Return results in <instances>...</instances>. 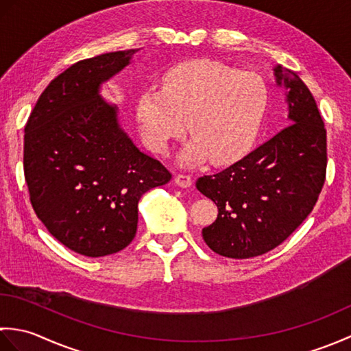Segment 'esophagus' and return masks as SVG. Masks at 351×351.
Segmentation results:
<instances>
[{"mask_svg": "<svg viewBox=\"0 0 351 351\" xmlns=\"http://www.w3.org/2000/svg\"><path fill=\"white\" fill-rule=\"evenodd\" d=\"M175 182H176L178 187H181V189H189V187H191V184H193L191 176L182 175V173L175 176Z\"/></svg>", "mask_w": 351, "mask_h": 351, "instance_id": "obj_1", "label": "esophagus"}]
</instances>
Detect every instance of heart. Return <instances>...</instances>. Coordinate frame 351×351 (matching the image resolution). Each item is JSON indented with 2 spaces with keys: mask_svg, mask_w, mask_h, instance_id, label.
Returning a JSON list of instances; mask_svg holds the SVG:
<instances>
[{
  "mask_svg": "<svg viewBox=\"0 0 351 351\" xmlns=\"http://www.w3.org/2000/svg\"><path fill=\"white\" fill-rule=\"evenodd\" d=\"M268 108V88L255 73H244L210 58L185 62L162 78V88L141 93L137 119L146 145L166 154L185 132L193 138L178 161L196 167L240 161L256 143Z\"/></svg>",
  "mask_w": 351,
  "mask_h": 351,
  "instance_id": "obj_1",
  "label": "heart"
}]
</instances>
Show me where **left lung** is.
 I'll return each instance as SVG.
<instances>
[{
  "instance_id": "obj_1",
  "label": "left lung",
  "mask_w": 351,
  "mask_h": 351,
  "mask_svg": "<svg viewBox=\"0 0 351 351\" xmlns=\"http://www.w3.org/2000/svg\"><path fill=\"white\" fill-rule=\"evenodd\" d=\"M273 77L285 101V128L230 167L196 182L219 208L202 237L226 258L259 256L285 241L308 217L324 184L326 130L314 96L280 64Z\"/></svg>"
}]
</instances>
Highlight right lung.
<instances>
[{
	"mask_svg": "<svg viewBox=\"0 0 351 351\" xmlns=\"http://www.w3.org/2000/svg\"><path fill=\"white\" fill-rule=\"evenodd\" d=\"M140 49L72 64L49 83L25 125L24 173L49 234L88 258L113 255L137 232L138 200L167 184L162 164L141 152L101 88Z\"/></svg>",
	"mask_w": 351,
	"mask_h": 351,
	"instance_id": "right-lung-1",
	"label": "right lung"
}]
</instances>
